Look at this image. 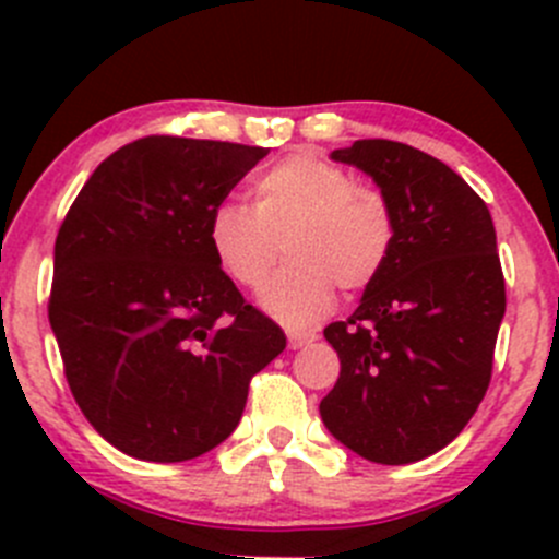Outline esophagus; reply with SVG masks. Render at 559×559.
<instances>
[{"mask_svg": "<svg viewBox=\"0 0 559 559\" xmlns=\"http://www.w3.org/2000/svg\"><path fill=\"white\" fill-rule=\"evenodd\" d=\"M313 341H316L313 332H289V348H302Z\"/></svg>", "mask_w": 559, "mask_h": 559, "instance_id": "1", "label": "esophagus"}]
</instances>
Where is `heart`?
<instances>
[{"label": "heart", "instance_id": "1", "mask_svg": "<svg viewBox=\"0 0 559 559\" xmlns=\"http://www.w3.org/2000/svg\"><path fill=\"white\" fill-rule=\"evenodd\" d=\"M253 205L222 202L207 224L213 259L240 289H264V308L289 326H308L346 295L384 273L397 238L392 202L379 186L311 154H292L257 175Z\"/></svg>", "mask_w": 559, "mask_h": 559}]
</instances>
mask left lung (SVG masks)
Wrapping results in <instances>:
<instances>
[{"instance_id": "8db88e82", "label": "left lung", "mask_w": 559, "mask_h": 559, "mask_svg": "<svg viewBox=\"0 0 559 559\" xmlns=\"http://www.w3.org/2000/svg\"><path fill=\"white\" fill-rule=\"evenodd\" d=\"M373 175L397 238L376 284L324 337L341 359L319 411L326 430L381 465L441 452L492 379L506 281L489 207L452 167L394 140L332 151Z\"/></svg>"}]
</instances>
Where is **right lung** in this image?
I'll return each mask as SVG.
<instances>
[{
    "label": "right lung",
    "instance_id": "add662e5",
    "mask_svg": "<svg viewBox=\"0 0 559 559\" xmlns=\"http://www.w3.org/2000/svg\"><path fill=\"white\" fill-rule=\"evenodd\" d=\"M270 148L151 134L110 154L56 235L48 319L94 430L145 462L233 436L248 384L286 348L213 259L207 224Z\"/></svg>",
    "mask_w": 559,
    "mask_h": 559
}]
</instances>
